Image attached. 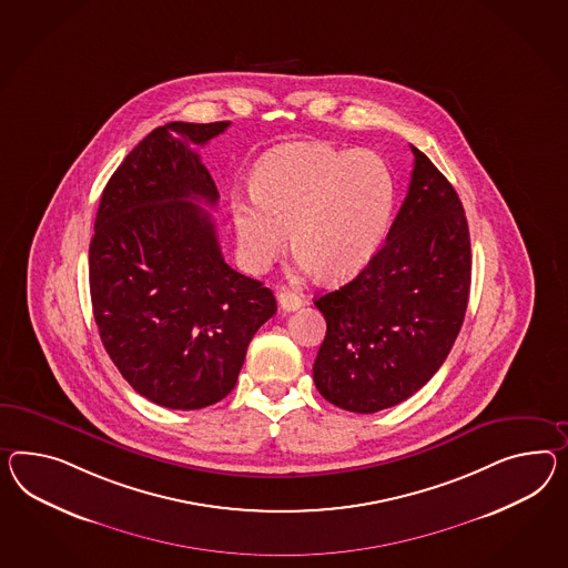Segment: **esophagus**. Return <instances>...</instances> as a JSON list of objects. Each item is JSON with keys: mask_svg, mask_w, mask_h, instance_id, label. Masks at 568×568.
Masks as SVG:
<instances>
[{"mask_svg": "<svg viewBox=\"0 0 568 568\" xmlns=\"http://www.w3.org/2000/svg\"><path fill=\"white\" fill-rule=\"evenodd\" d=\"M277 305L282 311H296V308H301L303 306V298L296 294V292L288 291V288H282V291H277Z\"/></svg>", "mask_w": 568, "mask_h": 568, "instance_id": "34e87169", "label": "esophagus"}]
</instances>
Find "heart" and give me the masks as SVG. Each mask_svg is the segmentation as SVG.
Wrapping results in <instances>:
<instances>
[{
    "mask_svg": "<svg viewBox=\"0 0 568 568\" xmlns=\"http://www.w3.org/2000/svg\"><path fill=\"white\" fill-rule=\"evenodd\" d=\"M395 205L389 164L368 150L320 142L276 148L255 166L253 195L233 197L241 262L262 274L288 245L305 274L344 280L377 253Z\"/></svg>",
    "mask_w": 568,
    "mask_h": 568,
    "instance_id": "obj_1",
    "label": "heart"
}]
</instances>
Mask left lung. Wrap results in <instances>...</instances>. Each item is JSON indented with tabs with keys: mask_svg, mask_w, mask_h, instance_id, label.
<instances>
[{
	"mask_svg": "<svg viewBox=\"0 0 568 568\" xmlns=\"http://www.w3.org/2000/svg\"><path fill=\"white\" fill-rule=\"evenodd\" d=\"M406 200L363 272L315 306L327 334L313 381L334 406L375 414L424 387L466 317L471 247L457 191L418 148Z\"/></svg>",
	"mask_w": 568,
	"mask_h": 568,
	"instance_id": "obj_1",
	"label": "left lung"
}]
</instances>
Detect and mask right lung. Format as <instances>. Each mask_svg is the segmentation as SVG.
Returning a JSON list of instances; mask_svg holds the SVG:
<instances>
[{
    "instance_id": "add662e5",
    "label": "right lung",
    "mask_w": 568,
    "mask_h": 568,
    "mask_svg": "<svg viewBox=\"0 0 568 568\" xmlns=\"http://www.w3.org/2000/svg\"><path fill=\"white\" fill-rule=\"evenodd\" d=\"M229 121L150 131L102 191L88 251L102 346L131 387L171 409L233 392L248 342L277 311L274 292L220 251L219 190L200 154Z\"/></svg>"
}]
</instances>
